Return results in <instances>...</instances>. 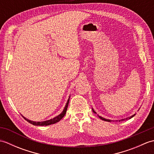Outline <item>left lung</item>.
Returning <instances> with one entry per match:
<instances>
[{
	"label": "left lung",
	"instance_id": "left-lung-1",
	"mask_svg": "<svg viewBox=\"0 0 154 154\" xmlns=\"http://www.w3.org/2000/svg\"><path fill=\"white\" fill-rule=\"evenodd\" d=\"M93 112H94V113H96V112L95 111H94L93 110ZM135 115V114H134ZM134 115H132V116H130V117H128V118H126V119H122L121 120H128V119H132V118L134 116ZM99 118L100 119H101V120H104V121H107V122H111V120H109V119H104V118H103V117H101V116H99ZM120 120H119V121H121Z\"/></svg>",
	"mask_w": 154,
	"mask_h": 154
}]
</instances>
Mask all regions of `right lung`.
I'll return each instance as SVG.
<instances>
[{
	"label": "right lung",
	"instance_id": "obj_1",
	"mask_svg": "<svg viewBox=\"0 0 154 154\" xmlns=\"http://www.w3.org/2000/svg\"><path fill=\"white\" fill-rule=\"evenodd\" d=\"M69 99H68L66 105H65L64 109L63 110V112H62L60 114V115H58L57 116L55 117V118H54V119H50V120H49L44 121V122H34V121H31L30 120H28L27 119H26V118H24L23 116H23V118H24V119L28 121L29 123L33 124V125H34V126H48V125H51V124H55V123H56V122H58L59 121H60V120L62 119V118H63L65 113H66V111H67V106H68V104H69Z\"/></svg>",
	"mask_w": 154,
	"mask_h": 154
}]
</instances>
